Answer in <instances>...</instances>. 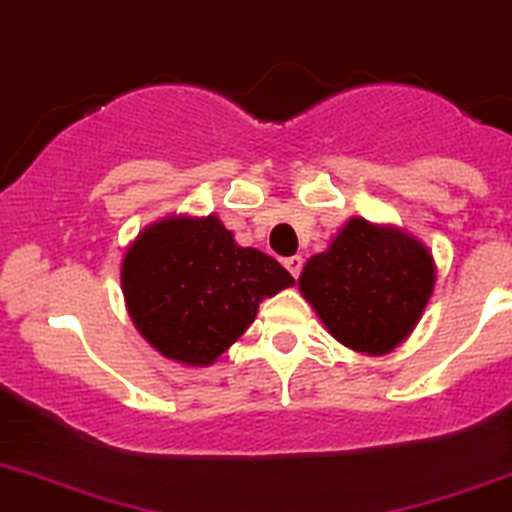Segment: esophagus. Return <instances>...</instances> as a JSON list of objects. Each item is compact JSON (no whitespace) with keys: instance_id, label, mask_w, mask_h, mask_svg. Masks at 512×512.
Instances as JSON below:
<instances>
[{"instance_id":"obj_1","label":"esophagus","mask_w":512,"mask_h":512,"mask_svg":"<svg viewBox=\"0 0 512 512\" xmlns=\"http://www.w3.org/2000/svg\"><path fill=\"white\" fill-rule=\"evenodd\" d=\"M285 267H287V270H290V275H292V277H300V272H302V257H300V255L287 257V260H285Z\"/></svg>"}]
</instances>
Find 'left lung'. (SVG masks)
Listing matches in <instances>:
<instances>
[{"label": "left lung", "instance_id": "1", "mask_svg": "<svg viewBox=\"0 0 512 512\" xmlns=\"http://www.w3.org/2000/svg\"><path fill=\"white\" fill-rule=\"evenodd\" d=\"M297 282L337 342L385 355L423 317L435 287V260L405 230L352 217L325 252L305 262Z\"/></svg>", "mask_w": 512, "mask_h": 512}]
</instances>
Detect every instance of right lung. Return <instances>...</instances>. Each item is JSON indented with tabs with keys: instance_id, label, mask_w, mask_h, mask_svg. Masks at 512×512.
Here are the masks:
<instances>
[{
	"instance_id": "add662e5",
	"label": "right lung",
	"mask_w": 512,
	"mask_h": 512,
	"mask_svg": "<svg viewBox=\"0 0 512 512\" xmlns=\"http://www.w3.org/2000/svg\"><path fill=\"white\" fill-rule=\"evenodd\" d=\"M295 285L220 217L172 215L145 227L122 260V295L147 342L182 365H212L255 322L265 297Z\"/></svg>"
}]
</instances>
